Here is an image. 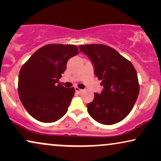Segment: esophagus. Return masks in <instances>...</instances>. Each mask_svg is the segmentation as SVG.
I'll use <instances>...</instances> for the list:
<instances>
[{"mask_svg":"<svg viewBox=\"0 0 161 161\" xmlns=\"http://www.w3.org/2000/svg\"><path fill=\"white\" fill-rule=\"evenodd\" d=\"M75 91H76L77 93H82V92L83 91V90H82V89L79 88V87H75Z\"/></svg>","mask_w":161,"mask_h":161,"instance_id":"esophagus-1","label":"esophagus"}]
</instances>
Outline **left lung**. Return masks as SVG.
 <instances>
[{"label": "left lung", "mask_w": 161, "mask_h": 161, "mask_svg": "<svg viewBox=\"0 0 161 161\" xmlns=\"http://www.w3.org/2000/svg\"><path fill=\"white\" fill-rule=\"evenodd\" d=\"M94 67L103 91L94 93L87 112L98 123L111 125L121 121L132 110L139 94L136 70L130 62L114 48L102 44L79 46Z\"/></svg>", "instance_id": "8db88e82"}]
</instances>
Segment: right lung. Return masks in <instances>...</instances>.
Returning <instances> with one entry per match:
<instances>
[{
    "label": "right lung",
    "mask_w": 161,
    "mask_h": 161,
    "mask_svg": "<svg viewBox=\"0 0 161 161\" xmlns=\"http://www.w3.org/2000/svg\"><path fill=\"white\" fill-rule=\"evenodd\" d=\"M78 53L74 45H46L22 66L18 77L19 97L27 112L37 121L51 123L67 113L75 90L58 82L68 59Z\"/></svg>",
    "instance_id": "obj_1"
}]
</instances>
